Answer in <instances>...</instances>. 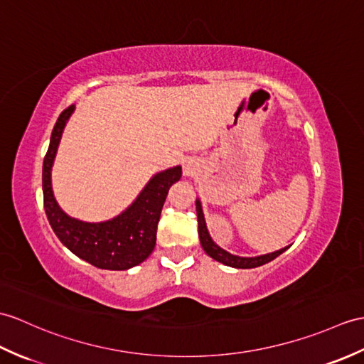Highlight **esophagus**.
Masks as SVG:
<instances>
[{
  "label": "esophagus",
  "instance_id": "1",
  "mask_svg": "<svg viewBox=\"0 0 364 364\" xmlns=\"http://www.w3.org/2000/svg\"><path fill=\"white\" fill-rule=\"evenodd\" d=\"M183 167H184V172H186V173H188V172L191 171V164H189V163H184Z\"/></svg>",
  "mask_w": 364,
  "mask_h": 364
}]
</instances>
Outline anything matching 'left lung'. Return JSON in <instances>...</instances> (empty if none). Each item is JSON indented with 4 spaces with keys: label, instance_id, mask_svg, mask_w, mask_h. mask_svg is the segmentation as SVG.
Returning a JSON list of instances; mask_svg holds the SVG:
<instances>
[{
    "label": "left lung",
    "instance_id": "obj_1",
    "mask_svg": "<svg viewBox=\"0 0 364 364\" xmlns=\"http://www.w3.org/2000/svg\"><path fill=\"white\" fill-rule=\"evenodd\" d=\"M196 206H197V218H198V235H200V243L203 250H205L206 255L209 257H213L214 260L220 262L223 265L232 267V268H256L264 264H268L277 256H281L284 251L289 250V247H285L282 250H277L274 252H268V255H262V256H255V257H242V256H235L228 252L226 250L220 248L218 245L213 240V237L209 235L206 220H205V214H203V208H201V201L197 198L196 200Z\"/></svg>",
    "mask_w": 364,
    "mask_h": 364
}]
</instances>
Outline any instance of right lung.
I'll return each instance as SVG.
<instances>
[{"label":"right lung","mask_w":364,"mask_h":364,"mask_svg":"<svg viewBox=\"0 0 364 364\" xmlns=\"http://www.w3.org/2000/svg\"><path fill=\"white\" fill-rule=\"evenodd\" d=\"M74 109L75 105H70L58 116L43 161V201L49 225L58 240L88 264L117 272L133 268L155 248L159 215L168 189L181 178V166L155 173L132 205L112 220L90 223L70 217L54 197L50 172L65 125Z\"/></svg>","instance_id":"add662e5"}]
</instances>
